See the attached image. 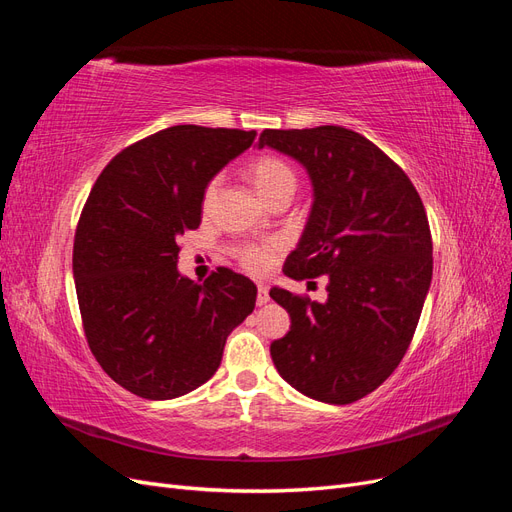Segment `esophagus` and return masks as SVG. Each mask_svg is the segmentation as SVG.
I'll list each match as a JSON object with an SVG mask.
<instances>
[{
    "label": "esophagus",
    "instance_id": "esophagus-1",
    "mask_svg": "<svg viewBox=\"0 0 512 512\" xmlns=\"http://www.w3.org/2000/svg\"><path fill=\"white\" fill-rule=\"evenodd\" d=\"M256 303H258V305H265V303H269V288H267L265 284H258Z\"/></svg>",
    "mask_w": 512,
    "mask_h": 512
}]
</instances>
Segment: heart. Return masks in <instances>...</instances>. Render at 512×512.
<instances>
[{"mask_svg":"<svg viewBox=\"0 0 512 512\" xmlns=\"http://www.w3.org/2000/svg\"><path fill=\"white\" fill-rule=\"evenodd\" d=\"M250 177L258 188V192L267 200H271L275 194L286 192V190L294 192V185H297V175H294L292 166L277 156L256 158L250 164ZM220 183H222L220 175H215L207 181L205 190H203V207L205 209H209L213 205V200H215V196H218V190H220ZM275 250H277V243L241 245L237 250V258L247 271L262 273L271 267Z\"/></svg>","mask_w":512,"mask_h":512,"instance_id":"1","label":"heart"}]
</instances>
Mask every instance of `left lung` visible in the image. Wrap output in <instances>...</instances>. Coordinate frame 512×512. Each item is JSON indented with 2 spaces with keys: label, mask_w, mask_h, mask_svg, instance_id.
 <instances>
[{
  "label": "left lung",
  "mask_w": 512,
  "mask_h": 512,
  "mask_svg": "<svg viewBox=\"0 0 512 512\" xmlns=\"http://www.w3.org/2000/svg\"><path fill=\"white\" fill-rule=\"evenodd\" d=\"M262 147L297 160L314 188L284 273L329 277L324 303L271 288L290 314L271 359L299 393L352 404L393 374L421 318L433 271L423 200L384 151L342 126L265 130Z\"/></svg>",
  "instance_id": "1"
}]
</instances>
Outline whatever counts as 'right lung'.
<instances>
[{
  "label": "right lung",
  "mask_w": 512,
  "mask_h": 512,
  "mask_svg": "<svg viewBox=\"0 0 512 512\" xmlns=\"http://www.w3.org/2000/svg\"><path fill=\"white\" fill-rule=\"evenodd\" d=\"M254 138L166 128L117 153L91 188L72 254L83 329L100 367L138 397L175 399L205 384L254 312L245 275L218 267L196 284L177 269V239L200 226L207 181Z\"/></svg>",
  "instance_id": "1"
}]
</instances>
